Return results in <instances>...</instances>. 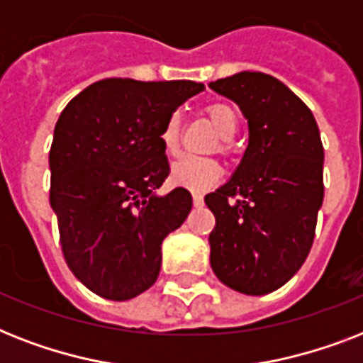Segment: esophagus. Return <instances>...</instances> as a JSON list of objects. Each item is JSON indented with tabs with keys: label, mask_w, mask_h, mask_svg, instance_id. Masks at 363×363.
I'll return each instance as SVG.
<instances>
[{
	"label": "esophagus",
	"mask_w": 363,
	"mask_h": 363,
	"mask_svg": "<svg viewBox=\"0 0 363 363\" xmlns=\"http://www.w3.org/2000/svg\"><path fill=\"white\" fill-rule=\"evenodd\" d=\"M192 199H194V205H196V207H201V205H203V196H201L199 192H194Z\"/></svg>",
	"instance_id": "34e87169"
}]
</instances>
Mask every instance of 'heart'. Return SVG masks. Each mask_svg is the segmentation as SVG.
<instances>
[{"instance_id": "b5f03b06", "label": "heart", "mask_w": 363, "mask_h": 363, "mask_svg": "<svg viewBox=\"0 0 363 363\" xmlns=\"http://www.w3.org/2000/svg\"><path fill=\"white\" fill-rule=\"evenodd\" d=\"M203 115L209 118L216 133L220 135L218 141V152L228 154L232 147V139L238 131V113L230 104L224 101H215L209 104L203 109ZM160 143L167 154H177L181 148V116L179 113H171L165 118L162 130H160ZM171 181L175 182L177 186L188 188L194 192H205L209 190L213 184L220 181L222 169L220 164L213 158H190V156H182L171 165Z\"/></svg>"}]
</instances>
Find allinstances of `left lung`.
Segmentation results:
<instances>
[{
    "instance_id": "obj_1",
    "label": "left lung",
    "mask_w": 363,
    "mask_h": 363,
    "mask_svg": "<svg viewBox=\"0 0 363 363\" xmlns=\"http://www.w3.org/2000/svg\"><path fill=\"white\" fill-rule=\"evenodd\" d=\"M248 121V147L230 181L205 196L216 218L211 267L226 286L264 296L309 256L324 199V147L311 109L259 71L211 82Z\"/></svg>"
}]
</instances>
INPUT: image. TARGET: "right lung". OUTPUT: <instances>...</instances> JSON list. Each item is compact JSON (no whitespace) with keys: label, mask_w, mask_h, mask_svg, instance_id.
Segmentation results:
<instances>
[{"label":"right lung","mask_w":363,"mask_h":363,"mask_svg":"<svg viewBox=\"0 0 363 363\" xmlns=\"http://www.w3.org/2000/svg\"><path fill=\"white\" fill-rule=\"evenodd\" d=\"M203 90L194 81L104 79L62 111L48 164L50 207L64 258L105 299L125 301L152 286L162 241L186 220L192 196H154L169 175L160 130Z\"/></svg>","instance_id":"1"}]
</instances>
